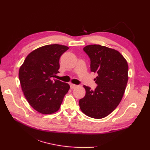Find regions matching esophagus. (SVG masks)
<instances>
[{"label": "esophagus", "instance_id": "obj_1", "mask_svg": "<svg viewBox=\"0 0 150 150\" xmlns=\"http://www.w3.org/2000/svg\"><path fill=\"white\" fill-rule=\"evenodd\" d=\"M76 87H77V85L73 84H70V88H71V89H74V88H75Z\"/></svg>", "mask_w": 150, "mask_h": 150}]
</instances>
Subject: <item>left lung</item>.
<instances>
[{
  "mask_svg": "<svg viewBox=\"0 0 150 150\" xmlns=\"http://www.w3.org/2000/svg\"><path fill=\"white\" fill-rule=\"evenodd\" d=\"M83 50L90 59L91 71L97 73L95 90L84 86L86 95L79 100L81 111L94 119H103L115 109L126 90L128 80V65L118 51L93 44Z\"/></svg>",
  "mask_w": 150,
  "mask_h": 150,
  "instance_id": "1",
  "label": "left lung"
}]
</instances>
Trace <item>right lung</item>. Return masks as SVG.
Here are the masks:
<instances>
[{"label":"right lung","mask_w":150,"mask_h":150,"mask_svg":"<svg viewBox=\"0 0 150 150\" xmlns=\"http://www.w3.org/2000/svg\"><path fill=\"white\" fill-rule=\"evenodd\" d=\"M69 49L60 44L39 47L28 55L19 69L22 90L28 103L42 114H52L59 110L69 85L53 80L60 68V57Z\"/></svg>","instance_id":"1"}]
</instances>
